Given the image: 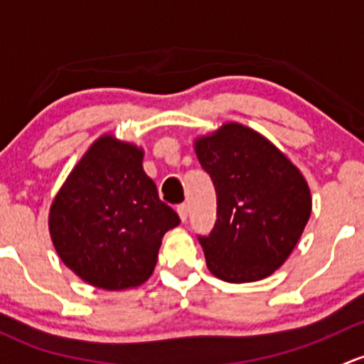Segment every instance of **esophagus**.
<instances>
[{
    "mask_svg": "<svg viewBox=\"0 0 364 364\" xmlns=\"http://www.w3.org/2000/svg\"><path fill=\"white\" fill-rule=\"evenodd\" d=\"M187 212H189V210H187L186 203L177 205V213H178V217H181L182 223H186V220H187Z\"/></svg>",
    "mask_w": 364,
    "mask_h": 364,
    "instance_id": "esophagus-1",
    "label": "esophagus"
}]
</instances>
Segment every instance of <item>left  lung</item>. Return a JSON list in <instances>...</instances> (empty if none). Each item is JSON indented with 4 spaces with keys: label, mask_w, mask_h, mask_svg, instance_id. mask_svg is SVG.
Returning <instances> with one entry per match:
<instances>
[{
    "label": "left lung",
    "mask_w": 364,
    "mask_h": 364,
    "mask_svg": "<svg viewBox=\"0 0 364 364\" xmlns=\"http://www.w3.org/2000/svg\"><path fill=\"white\" fill-rule=\"evenodd\" d=\"M196 154L217 196L213 230L198 237L208 269L233 284L272 275L293 252L312 212L303 175L264 136L235 122L201 136Z\"/></svg>",
    "instance_id": "left-lung-1"
}]
</instances>
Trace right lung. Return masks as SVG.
Wrapping results in <instances>:
<instances>
[{
    "label": "right lung",
    "mask_w": 364,
    "mask_h": 364,
    "mask_svg": "<svg viewBox=\"0 0 364 364\" xmlns=\"http://www.w3.org/2000/svg\"><path fill=\"white\" fill-rule=\"evenodd\" d=\"M141 159V149L101 136L52 201L48 230L59 257L101 289L144 284L154 272L163 235L181 224L159 200Z\"/></svg>",
    "instance_id": "obj_1"
}]
</instances>
